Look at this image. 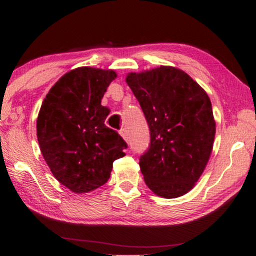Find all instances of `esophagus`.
<instances>
[{
	"label": "esophagus",
	"mask_w": 256,
	"mask_h": 256,
	"mask_svg": "<svg viewBox=\"0 0 256 256\" xmlns=\"http://www.w3.org/2000/svg\"><path fill=\"white\" fill-rule=\"evenodd\" d=\"M120 136H122L125 141H128V130L126 128H122L120 131Z\"/></svg>",
	"instance_id": "34e87169"
}]
</instances>
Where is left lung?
<instances>
[{
    "mask_svg": "<svg viewBox=\"0 0 256 256\" xmlns=\"http://www.w3.org/2000/svg\"><path fill=\"white\" fill-rule=\"evenodd\" d=\"M150 130L140 157L144 182L164 198L184 196L204 172L214 146L216 122L210 98L188 73L174 66L126 76Z\"/></svg>",
    "mask_w": 256,
    "mask_h": 256,
    "instance_id": "left-lung-1",
    "label": "left lung"
}]
</instances>
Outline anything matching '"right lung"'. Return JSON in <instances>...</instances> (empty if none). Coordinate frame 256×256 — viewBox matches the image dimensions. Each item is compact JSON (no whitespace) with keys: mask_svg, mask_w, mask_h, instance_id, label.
<instances>
[{"mask_svg":"<svg viewBox=\"0 0 256 256\" xmlns=\"http://www.w3.org/2000/svg\"><path fill=\"white\" fill-rule=\"evenodd\" d=\"M118 76L114 70L81 66L52 86L37 118V138L52 174L74 193L100 188L114 160L128 148L120 134L107 128L110 114L104 94Z\"/></svg>","mask_w":256,"mask_h":256,"instance_id":"1","label":"right lung"}]
</instances>
